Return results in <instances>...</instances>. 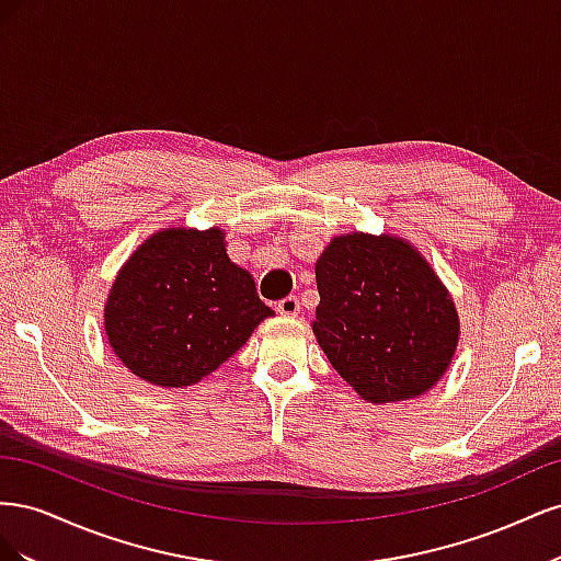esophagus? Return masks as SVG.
I'll return each mask as SVG.
<instances>
[{"label":"esophagus","mask_w":561,"mask_h":561,"mask_svg":"<svg viewBox=\"0 0 561 561\" xmlns=\"http://www.w3.org/2000/svg\"><path fill=\"white\" fill-rule=\"evenodd\" d=\"M276 311H278L280 316H285V318L297 316V313H299V299H297L295 295L283 297V299L276 304Z\"/></svg>","instance_id":"34e87169"}]
</instances>
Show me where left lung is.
<instances>
[{"label": "left lung", "instance_id": "obj_1", "mask_svg": "<svg viewBox=\"0 0 561 561\" xmlns=\"http://www.w3.org/2000/svg\"><path fill=\"white\" fill-rule=\"evenodd\" d=\"M316 285L313 334L363 400H412L443 379L461 325L447 287L412 243L336 236L316 262Z\"/></svg>", "mask_w": 561, "mask_h": 561}]
</instances>
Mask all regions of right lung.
<instances>
[{
  "label": "right lung",
  "instance_id": "1",
  "mask_svg": "<svg viewBox=\"0 0 561 561\" xmlns=\"http://www.w3.org/2000/svg\"><path fill=\"white\" fill-rule=\"evenodd\" d=\"M274 316L252 276L227 254L222 229L151 233L118 271L105 334L135 377L161 388L194 386Z\"/></svg>",
  "mask_w": 561,
  "mask_h": 561
}]
</instances>
